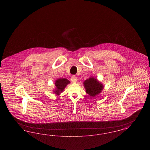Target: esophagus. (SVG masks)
<instances>
[{"label":"esophagus","mask_w":150,"mask_h":150,"mask_svg":"<svg viewBox=\"0 0 150 150\" xmlns=\"http://www.w3.org/2000/svg\"><path fill=\"white\" fill-rule=\"evenodd\" d=\"M71 80L73 83H76L78 80V78L75 75H72L71 78Z\"/></svg>","instance_id":"obj_1"}]
</instances>
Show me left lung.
I'll return each instance as SVG.
<instances>
[{"instance_id": "1", "label": "left lung", "mask_w": 150, "mask_h": 150, "mask_svg": "<svg viewBox=\"0 0 150 150\" xmlns=\"http://www.w3.org/2000/svg\"><path fill=\"white\" fill-rule=\"evenodd\" d=\"M86 89V93L91 97H95L99 94L103 89V86L97 79L93 77L89 78L83 83Z\"/></svg>"}]
</instances>
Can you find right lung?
Masks as SVG:
<instances>
[{
  "mask_svg": "<svg viewBox=\"0 0 150 150\" xmlns=\"http://www.w3.org/2000/svg\"><path fill=\"white\" fill-rule=\"evenodd\" d=\"M70 83V81L66 79H58L55 81L56 89L54 90V93L57 95H59V94L62 92L64 90L65 87L67 84Z\"/></svg>",
  "mask_w": 150,
  "mask_h": 150,
  "instance_id": "obj_1",
  "label": "right lung"
}]
</instances>
